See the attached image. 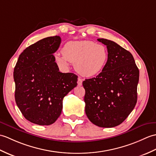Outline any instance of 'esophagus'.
Wrapping results in <instances>:
<instances>
[{"mask_svg":"<svg viewBox=\"0 0 156 156\" xmlns=\"http://www.w3.org/2000/svg\"><path fill=\"white\" fill-rule=\"evenodd\" d=\"M82 83H83V79L81 78H78L77 79V84L79 86L82 85Z\"/></svg>","mask_w":156,"mask_h":156,"instance_id":"obj_1","label":"esophagus"}]
</instances>
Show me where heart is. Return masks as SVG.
Instances as JSON below:
<instances>
[{
  "mask_svg": "<svg viewBox=\"0 0 156 156\" xmlns=\"http://www.w3.org/2000/svg\"><path fill=\"white\" fill-rule=\"evenodd\" d=\"M108 59L105 46L91 41H69L63 47V53L55 54V61L63 67L71 62L75 69L84 77H93L101 73Z\"/></svg>",
  "mask_w": 156,
  "mask_h": 156,
  "instance_id": "obj_1",
  "label": "heart"
}]
</instances>
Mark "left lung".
Returning a JSON list of instances; mask_svg holds the SVG:
<instances>
[{"label": "left lung", "mask_w": 156, "mask_h": 156, "mask_svg": "<svg viewBox=\"0 0 156 156\" xmlns=\"http://www.w3.org/2000/svg\"><path fill=\"white\" fill-rule=\"evenodd\" d=\"M98 41L107 46L108 59L96 77L85 79V113L95 126H119L137 103L140 71L133 55L118 44L105 39Z\"/></svg>", "instance_id": "8db88e82"}]
</instances>
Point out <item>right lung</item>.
Returning <instances> with one entry per match:
<instances>
[{"label":"right lung","instance_id":"right-lung-1","mask_svg":"<svg viewBox=\"0 0 156 156\" xmlns=\"http://www.w3.org/2000/svg\"><path fill=\"white\" fill-rule=\"evenodd\" d=\"M61 37L44 38L31 44L19 55L14 69L15 98L23 116L31 123L49 126L63 109V100L77 85V76L59 71L53 53Z\"/></svg>","mask_w":156,"mask_h":156}]
</instances>
